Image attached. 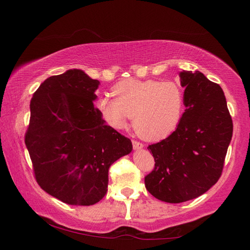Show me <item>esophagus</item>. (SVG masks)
Here are the masks:
<instances>
[{"label": "esophagus", "instance_id": "1", "mask_svg": "<svg viewBox=\"0 0 250 250\" xmlns=\"http://www.w3.org/2000/svg\"><path fill=\"white\" fill-rule=\"evenodd\" d=\"M132 145H133V148L135 150H139V149H142L143 147H144V145L142 144V143L137 142V141H132Z\"/></svg>", "mask_w": 250, "mask_h": 250}]
</instances>
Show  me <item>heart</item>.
Masks as SVG:
<instances>
[{
    "mask_svg": "<svg viewBox=\"0 0 250 250\" xmlns=\"http://www.w3.org/2000/svg\"><path fill=\"white\" fill-rule=\"evenodd\" d=\"M116 99L101 98L98 107L116 129L125 128L133 117V128L141 137L157 141L176 129L184 107V92L176 83L155 79H125L113 88Z\"/></svg>",
    "mask_w": 250,
    "mask_h": 250,
    "instance_id": "obj_1",
    "label": "heart"
}]
</instances>
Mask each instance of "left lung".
<instances>
[{"mask_svg": "<svg viewBox=\"0 0 250 250\" xmlns=\"http://www.w3.org/2000/svg\"><path fill=\"white\" fill-rule=\"evenodd\" d=\"M179 77L185 113L171 135L147 147L156 163L145 177L146 189L167 203L198 198L218 182L233 132L219 84L199 71H183Z\"/></svg>", "mask_w": 250, "mask_h": 250, "instance_id": "obj_1", "label": "left lung"}]
</instances>
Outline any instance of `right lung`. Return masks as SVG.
Masks as SVG:
<instances>
[{
  "mask_svg": "<svg viewBox=\"0 0 250 250\" xmlns=\"http://www.w3.org/2000/svg\"><path fill=\"white\" fill-rule=\"evenodd\" d=\"M100 82L77 68L51 76L31 100L25 146L36 182L70 205H93L107 192L108 168L132 151L131 141L95 107Z\"/></svg>",
  "mask_w": 250,
  "mask_h": 250,
  "instance_id": "right-lung-1",
  "label": "right lung"
}]
</instances>
